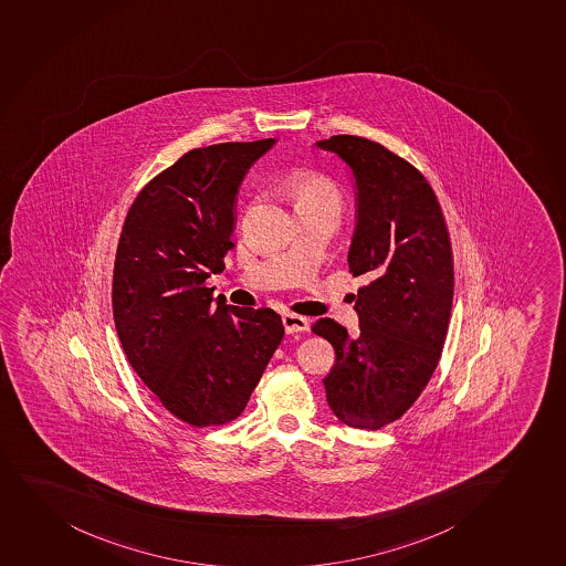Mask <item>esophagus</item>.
Instances as JSON below:
<instances>
[{"label": "esophagus", "instance_id": "34e87169", "mask_svg": "<svg viewBox=\"0 0 566 566\" xmlns=\"http://www.w3.org/2000/svg\"><path fill=\"white\" fill-rule=\"evenodd\" d=\"M283 326H285L286 334H297V332L310 329V321L305 316L296 315V313H285L283 315Z\"/></svg>", "mask_w": 566, "mask_h": 566}]
</instances>
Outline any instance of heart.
<instances>
[{
  "mask_svg": "<svg viewBox=\"0 0 566 566\" xmlns=\"http://www.w3.org/2000/svg\"><path fill=\"white\" fill-rule=\"evenodd\" d=\"M285 193L296 214H327L339 220L345 210V197L339 186L326 175L300 172L285 186Z\"/></svg>",
  "mask_w": 566,
  "mask_h": 566,
  "instance_id": "heart-1",
  "label": "heart"
}]
</instances>
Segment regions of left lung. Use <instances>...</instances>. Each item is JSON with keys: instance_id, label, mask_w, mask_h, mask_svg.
<instances>
[{"instance_id": "left-lung-1", "label": "left lung", "mask_w": 566, "mask_h": 566, "mask_svg": "<svg viewBox=\"0 0 566 566\" xmlns=\"http://www.w3.org/2000/svg\"><path fill=\"white\" fill-rule=\"evenodd\" d=\"M346 161L357 186L348 251L359 337L334 318L313 332L335 348L326 399L352 429L378 430L405 416L440 361L451 318L452 251L440 202L410 161L365 137L316 142Z\"/></svg>"}]
</instances>
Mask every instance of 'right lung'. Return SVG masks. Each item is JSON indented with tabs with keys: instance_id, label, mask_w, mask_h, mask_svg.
<instances>
[{
	"instance_id": "add662e5",
	"label": "right lung",
	"mask_w": 566,
	"mask_h": 566,
	"mask_svg": "<svg viewBox=\"0 0 566 566\" xmlns=\"http://www.w3.org/2000/svg\"><path fill=\"white\" fill-rule=\"evenodd\" d=\"M274 139L188 150L132 202L114 266L115 329L169 413L202 429L244 411L285 329L269 307L227 305L205 281L226 269L234 197Z\"/></svg>"
}]
</instances>
